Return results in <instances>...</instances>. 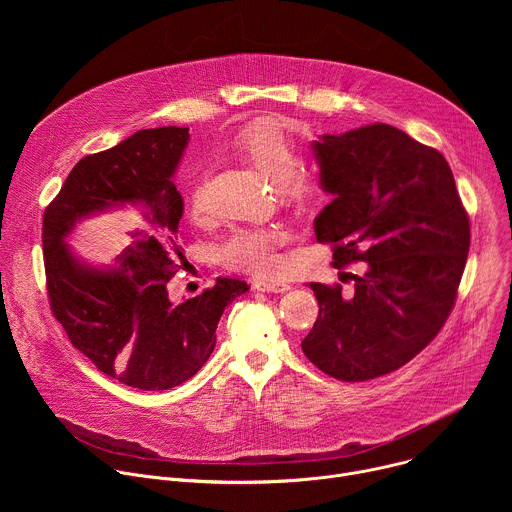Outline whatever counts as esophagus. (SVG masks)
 Wrapping results in <instances>:
<instances>
[{"label": "esophagus", "instance_id": "34e87169", "mask_svg": "<svg viewBox=\"0 0 512 512\" xmlns=\"http://www.w3.org/2000/svg\"><path fill=\"white\" fill-rule=\"evenodd\" d=\"M253 285L259 291H267V294H283V291L289 289V283L279 279H255Z\"/></svg>", "mask_w": 512, "mask_h": 512}]
</instances>
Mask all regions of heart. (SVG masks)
Wrapping results in <instances>:
<instances>
[{
	"instance_id": "heart-1",
	"label": "heart",
	"mask_w": 512,
	"mask_h": 512,
	"mask_svg": "<svg viewBox=\"0 0 512 512\" xmlns=\"http://www.w3.org/2000/svg\"><path fill=\"white\" fill-rule=\"evenodd\" d=\"M231 150L269 178L281 196L298 202H312L322 196L318 174L298 166V145L281 125L273 121L249 123L231 139ZM186 210L196 223H202L208 214V194L200 176L188 184ZM287 239L289 233L281 225L239 227L218 243L216 257L231 269L275 273L283 263L279 247Z\"/></svg>"
}]
</instances>
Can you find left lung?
I'll return each mask as SVG.
<instances>
[{"label": "left lung", "mask_w": 512, "mask_h": 512, "mask_svg": "<svg viewBox=\"0 0 512 512\" xmlns=\"http://www.w3.org/2000/svg\"><path fill=\"white\" fill-rule=\"evenodd\" d=\"M332 202L316 216L334 267L367 263L352 294L310 283L320 306L302 340L316 367L358 383L397 371L446 324L470 249V221L446 158L373 123L312 143Z\"/></svg>", "instance_id": "left-lung-1"}]
</instances>
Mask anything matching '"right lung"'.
<instances>
[{
	"label": "right lung",
	"instance_id": "obj_1",
	"mask_svg": "<svg viewBox=\"0 0 512 512\" xmlns=\"http://www.w3.org/2000/svg\"><path fill=\"white\" fill-rule=\"evenodd\" d=\"M188 127L141 129L107 152L83 158L44 210L48 300L68 340L107 377L141 391H166L194 377L214 350L225 308L249 285L218 277L174 302L168 283L184 265L178 225L184 200L172 176ZM133 205L130 230L109 266L72 252L65 239L87 217Z\"/></svg>",
	"mask_w": 512,
	"mask_h": 512
}]
</instances>
